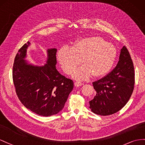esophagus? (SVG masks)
I'll return each mask as SVG.
<instances>
[{"instance_id":"esophagus-1","label":"esophagus","mask_w":145,"mask_h":145,"mask_svg":"<svg viewBox=\"0 0 145 145\" xmlns=\"http://www.w3.org/2000/svg\"><path fill=\"white\" fill-rule=\"evenodd\" d=\"M83 84H84L83 83H82V82H79V81H76V82H75V86H76V87H79V86H82Z\"/></svg>"}]
</instances>
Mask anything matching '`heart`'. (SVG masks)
Returning <instances> with one entry per match:
<instances>
[{
  "label": "heart",
  "mask_w": 145,
  "mask_h": 145,
  "mask_svg": "<svg viewBox=\"0 0 145 145\" xmlns=\"http://www.w3.org/2000/svg\"><path fill=\"white\" fill-rule=\"evenodd\" d=\"M117 48L100 37H87L70 47H61L57 59L65 73H71L82 62L84 64L76 69L72 76L78 80H86L93 75L100 77L109 72L116 59Z\"/></svg>",
  "instance_id": "obj_1"
}]
</instances>
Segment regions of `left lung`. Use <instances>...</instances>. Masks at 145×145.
Listing matches in <instances>:
<instances>
[{"instance_id": "1", "label": "left lung", "mask_w": 145, "mask_h": 145, "mask_svg": "<svg viewBox=\"0 0 145 145\" xmlns=\"http://www.w3.org/2000/svg\"><path fill=\"white\" fill-rule=\"evenodd\" d=\"M134 83L133 63L127 49L123 46L116 67L100 80L93 82L96 95L89 101L90 109L103 116L117 112L129 101Z\"/></svg>"}]
</instances>
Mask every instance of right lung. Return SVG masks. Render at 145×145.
I'll use <instances>...</instances> for the list:
<instances>
[{
  "label": "right lung",
  "instance_id": "right-lung-1",
  "mask_svg": "<svg viewBox=\"0 0 145 145\" xmlns=\"http://www.w3.org/2000/svg\"><path fill=\"white\" fill-rule=\"evenodd\" d=\"M30 45V42L25 44L15 57L13 78L16 93L35 114L44 117L57 114L64 108L73 82L57 70L56 48H48L46 63L36 65L25 59Z\"/></svg>",
  "mask_w": 145,
  "mask_h": 145
}]
</instances>
